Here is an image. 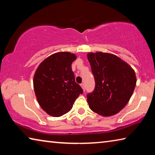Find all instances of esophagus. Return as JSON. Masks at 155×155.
Listing matches in <instances>:
<instances>
[{
  "instance_id": "34e87169",
  "label": "esophagus",
  "mask_w": 155,
  "mask_h": 155,
  "mask_svg": "<svg viewBox=\"0 0 155 155\" xmlns=\"http://www.w3.org/2000/svg\"><path fill=\"white\" fill-rule=\"evenodd\" d=\"M81 87L83 88V91H85V84L84 83H81Z\"/></svg>"
}]
</instances>
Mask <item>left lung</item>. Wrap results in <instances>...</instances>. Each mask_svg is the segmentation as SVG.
<instances>
[{
    "mask_svg": "<svg viewBox=\"0 0 155 155\" xmlns=\"http://www.w3.org/2000/svg\"><path fill=\"white\" fill-rule=\"evenodd\" d=\"M87 58L95 79V88L87 94L89 107L103 116L116 114L127 105L134 91V70L112 54L90 52Z\"/></svg>",
    "mask_w": 155,
    "mask_h": 155,
    "instance_id": "obj_1",
    "label": "left lung"
}]
</instances>
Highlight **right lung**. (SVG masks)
I'll use <instances>...</instances> for the list:
<instances>
[{"mask_svg": "<svg viewBox=\"0 0 155 155\" xmlns=\"http://www.w3.org/2000/svg\"><path fill=\"white\" fill-rule=\"evenodd\" d=\"M75 54L68 52L54 53L41 63L33 78L35 96L47 114L59 117L72 108L83 89L76 83L72 64Z\"/></svg>", "mask_w": 155, "mask_h": 155, "instance_id": "add662e5", "label": "right lung"}]
</instances>
